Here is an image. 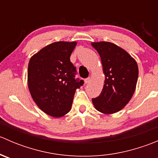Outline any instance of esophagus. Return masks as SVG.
<instances>
[{
    "instance_id": "34e87169",
    "label": "esophagus",
    "mask_w": 158,
    "mask_h": 158,
    "mask_svg": "<svg viewBox=\"0 0 158 158\" xmlns=\"http://www.w3.org/2000/svg\"><path fill=\"white\" fill-rule=\"evenodd\" d=\"M91 79L90 78H87V79H85V80H84V82H85V84H88L89 82H90Z\"/></svg>"
}]
</instances>
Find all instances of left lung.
Listing matches in <instances>:
<instances>
[{"label": "left lung", "instance_id": "1", "mask_svg": "<svg viewBox=\"0 0 158 158\" xmlns=\"http://www.w3.org/2000/svg\"><path fill=\"white\" fill-rule=\"evenodd\" d=\"M99 54L105 82L99 96L92 98L95 109L105 114L121 111L135 93L138 78L137 62L127 51L106 41L92 42Z\"/></svg>", "mask_w": 158, "mask_h": 158}]
</instances>
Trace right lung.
I'll return each instance as SVG.
<instances>
[{"label": "right lung", "mask_w": 158, "mask_h": 158, "mask_svg": "<svg viewBox=\"0 0 158 158\" xmlns=\"http://www.w3.org/2000/svg\"><path fill=\"white\" fill-rule=\"evenodd\" d=\"M77 43L58 41L33 55L28 64L27 85L32 98L48 115L63 117L70 111L76 89L83 81L75 79L70 56Z\"/></svg>", "instance_id": "right-lung-1"}]
</instances>
